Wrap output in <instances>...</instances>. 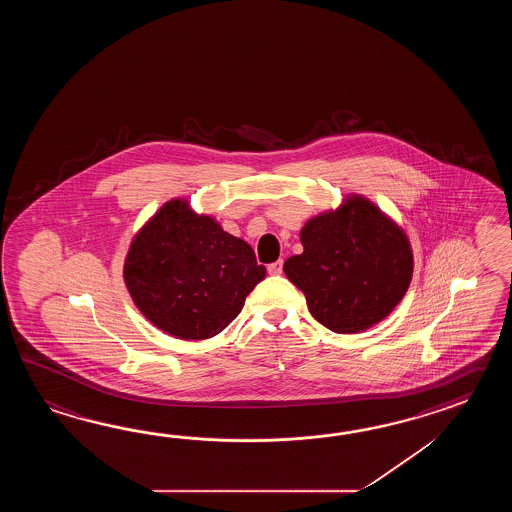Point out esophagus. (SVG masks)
Returning a JSON list of instances; mask_svg holds the SVG:
<instances>
[{"instance_id": "1", "label": "esophagus", "mask_w": 512, "mask_h": 512, "mask_svg": "<svg viewBox=\"0 0 512 512\" xmlns=\"http://www.w3.org/2000/svg\"><path fill=\"white\" fill-rule=\"evenodd\" d=\"M267 271H269V274H272V276H278V274H282L283 261L282 260L274 261V263H271V265H269V267H267Z\"/></svg>"}]
</instances>
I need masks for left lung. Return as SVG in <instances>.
I'll return each mask as SVG.
<instances>
[{
  "mask_svg": "<svg viewBox=\"0 0 512 512\" xmlns=\"http://www.w3.org/2000/svg\"><path fill=\"white\" fill-rule=\"evenodd\" d=\"M300 241L304 252L285 261L283 272L305 294L311 315L335 333H360L379 324L412 282L408 236L360 194L309 219Z\"/></svg>",
  "mask_w": 512,
  "mask_h": 512,
  "instance_id": "8db88e82",
  "label": "left lung"
}]
</instances>
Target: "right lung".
<instances>
[{
  "label": "right lung",
  "mask_w": 512,
  "mask_h": 512,
  "mask_svg": "<svg viewBox=\"0 0 512 512\" xmlns=\"http://www.w3.org/2000/svg\"><path fill=\"white\" fill-rule=\"evenodd\" d=\"M265 272L247 241L175 197L133 236L122 274L153 326L181 340H205L240 315Z\"/></svg>",
  "instance_id": "add662e5"
}]
</instances>
